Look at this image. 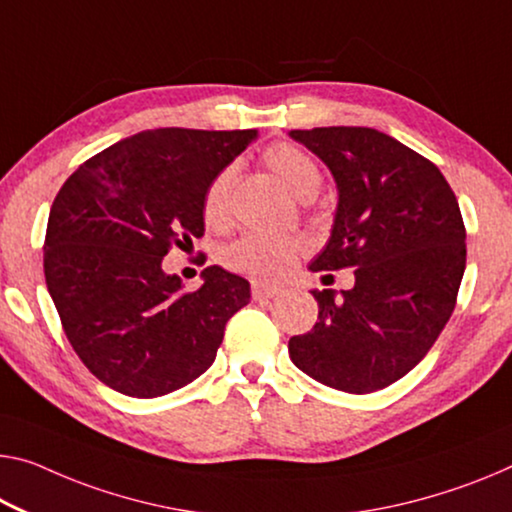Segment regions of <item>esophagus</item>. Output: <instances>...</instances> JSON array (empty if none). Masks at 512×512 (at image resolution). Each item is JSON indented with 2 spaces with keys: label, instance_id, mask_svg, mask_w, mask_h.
Returning a JSON list of instances; mask_svg holds the SVG:
<instances>
[{
  "label": "esophagus",
  "instance_id": "1",
  "mask_svg": "<svg viewBox=\"0 0 512 512\" xmlns=\"http://www.w3.org/2000/svg\"><path fill=\"white\" fill-rule=\"evenodd\" d=\"M277 295H279V290L272 286H263V283H254V286H251V297H254L256 302L272 300V297H277Z\"/></svg>",
  "mask_w": 512,
  "mask_h": 512
}]
</instances>
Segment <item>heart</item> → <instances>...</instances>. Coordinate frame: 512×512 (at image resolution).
Listing matches in <instances>:
<instances>
[{
    "label": "heart",
    "instance_id": "heart-1",
    "mask_svg": "<svg viewBox=\"0 0 512 512\" xmlns=\"http://www.w3.org/2000/svg\"><path fill=\"white\" fill-rule=\"evenodd\" d=\"M265 164L272 169L290 194L297 199L316 196L322 183V171L313 157L295 144H274L265 151ZM235 167H224L210 180L203 192L201 212L203 222L212 229H222L231 219V185ZM304 240L297 235H267L247 233L222 249V263L229 270L254 281H277L288 272L304 251Z\"/></svg>",
    "mask_w": 512,
    "mask_h": 512
}]
</instances>
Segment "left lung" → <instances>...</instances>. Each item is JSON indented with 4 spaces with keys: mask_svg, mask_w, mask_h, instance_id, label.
<instances>
[{
    "mask_svg": "<svg viewBox=\"0 0 512 512\" xmlns=\"http://www.w3.org/2000/svg\"><path fill=\"white\" fill-rule=\"evenodd\" d=\"M336 180L332 235L313 272L355 267V286L311 290L318 322L293 336V364L313 380L371 393L428 355L458 300L467 245L458 199L435 164L373 128L290 130ZM332 277V274H327Z\"/></svg>",
    "mask_w": 512,
    "mask_h": 512,
    "instance_id": "left-lung-1",
    "label": "left lung"
}]
</instances>
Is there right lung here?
<instances>
[{
  "label": "right lung",
  "instance_id": "obj_1",
  "mask_svg": "<svg viewBox=\"0 0 512 512\" xmlns=\"http://www.w3.org/2000/svg\"><path fill=\"white\" fill-rule=\"evenodd\" d=\"M256 130L157 128L86 160L52 203L45 283L70 345L114 391L157 398L206 373L249 281L224 267L183 290L162 270L203 235V192Z\"/></svg>",
  "mask_w": 512,
  "mask_h": 512
}]
</instances>
